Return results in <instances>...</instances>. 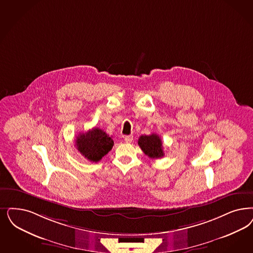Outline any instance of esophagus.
Returning <instances> with one entry per match:
<instances>
[{
  "mask_svg": "<svg viewBox=\"0 0 253 253\" xmlns=\"http://www.w3.org/2000/svg\"><path fill=\"white\" fill-rule=\"evenodd\" d=\"M132 139H133V136H132V135H126V136L124 137V141H125L126 143H131Z\"/></svg>",
  "mask_w": 253,
  "mask_h": 253,
  "instance_id": "esophagus-1",
  "label": "esophagus"
}]
</instances>
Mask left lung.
<instances>
[{"instance_id": "1", "label": "left lung", "mask_w": 253, "mask_h": 253, "mask_svg": "<svg viewBox=\"0 0 253 253\" xmlns=\"http://www.w3.org/2000/svg\"><path fill=\"white\" fill-rule=\"evenodd\" d=\"M138 145L143 152L152 159H158L164 156L163 143L160 136L156 133L150 135H141L138 139Z\"/></svg>"}]
</instances>
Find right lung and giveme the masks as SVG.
<instances>
[{
    "label": "right lung",
    "instance_id": "add662e5",
    "mask_svg": "<svg viewBox=\"0 0 253 253\" xmlns=\"http://www.w3.org/2000/svg\"><path fill=\"white\" fill-rule=\"evenodd\" d=\"M114 141L105 131L93 128L87 132L79 133L76 146L79 152L90 162L97 163L106 155L112 148Z\"/></svg>",
    "mask_w": 253,
    "mask_h": 253
}]
</instances>
